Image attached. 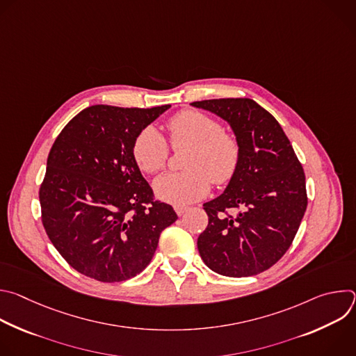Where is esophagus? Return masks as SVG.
Segmentation results:
<instances>
[{
  "mask_svg": "<svg viewBox=\"0 0 356 356\" xmlns=\"http://www.w3.org/2000/svg\"><path fill=\"white\" fill-rule=\"evenodd\" d=\"M187 210H188V209H187L186 206H176V207H175V211H176V214H177L179 217L184 216V214L187 213Z\"/></svg>",
  "mask_w": 356,
  "mask_h": 356,
  "instance_id": "obj_1",
  "label": "esophagus"
}]
</instances>
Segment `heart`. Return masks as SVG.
I'll return each mask as SVG.
<instances>
[{
  "instance_id": "obj_1",
  "label": "heart",
  "mask_w": 356,
  "mask_h": 356,
  "mask_svg": "<svg viewBox=\"0 0 356 356\" xmlns=\"http://www.w3.org/2000/svg\"><path fill=\"white\" fill-rule=\"evenodd\" d=\"M169 145L187 147L181 173H169L154 183L155 194L172 204H190L209 194L211 183L227 184L241 162L238 138L222 129L220 121L195 110H183L168 121ZM169 145L154 127H145L132 142V158L145 175L162 172L169 161Z\"/></svg>"
}]
</instances>
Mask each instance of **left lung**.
I'll use <instances>...</instances> for the list:
<instances>
[{
	"mask_svg": "<svg viewBox=\"0 0 356 356\" xmlns=\"http://www.w3.org/2000/svg\"><path fill=\"white\" fill-rule=\"evenodd\" d=\"M191 106L228 121L241 143L235 176L204 204L209 225L197 239L200 257L229 277L265 272L287 252L306 213L302 166L279 122L257 101L218 98Z\"/></svg>",
	"mask_w": 356,
	"mask_h": 356,
	"instance_id": "8db88e82",
	"label": "left lung"
}]
</instances>
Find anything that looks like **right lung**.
I'll list each match as a JSON object with an SVG mask.
<instances>
[{
	"instance_id": "1",
	"label": "right lung",
	"mask_w": 356,
	"mask_h": 356,
	"mask_svg": "<svg viewBox=\"0 0 356 356\" xmlns=\"http://www.w3.org/2000/svg\"><path fill=\"white\" fill-rule=\"evenodd\" d=\"M169 107L91 106L52 145L39 188L42 224L79 273L106 283L136 276L177 220L155 200L131 152L139 131Z\"/></svg>"
}]
</instances>
